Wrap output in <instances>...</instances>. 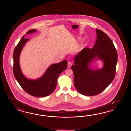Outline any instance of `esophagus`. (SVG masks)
<instances>
[{"label":"esophagus","instance_id":"esophagus-1","mask_svg":"<svg viewBox=\"0 0 131 131\" xmlns=\"http://www.w3.org/2000/svg\"><path fill=\"white\" fill-rule=\"evenodd\" d=\"M72 63L71 61H69L68 62V64H67V67H70L72 66Z\"/></svg>","mask_w":131,"mask_h":131}]
</instances>
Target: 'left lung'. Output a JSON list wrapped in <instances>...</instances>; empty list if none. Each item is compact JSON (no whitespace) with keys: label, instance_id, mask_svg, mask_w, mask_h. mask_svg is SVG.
<instances>
[{"label":"left lung","instance_id":"left-lung-1","mask_svg":"<svg viewBox=\"0 0 131 131\" xmlns=\"http://www.w3.org/2000/svg\"><path fill=\"white\" fill-rule=\"evenodd\" d=\"M97 40L94 46L85 48L75 57L71 67L74 75V85L82 95L93 96L103 92L114 80L117 60V53L111 39L99 29L96 30ZM97 57L103 59L105 64L102 70L88 69L92 59Z\"/></svg>","mask_w":131,"mask_h":131}]
</instances>
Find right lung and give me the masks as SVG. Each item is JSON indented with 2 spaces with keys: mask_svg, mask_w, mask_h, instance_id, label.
Masks as SVG:
<instances>
[{
  "mask_svg": "<svg viewBox=\"0 0 131 131\" xmlns=\"http://www.w3.org/2000/svg\"><path fill=\"white\" fill-rule=\"evenodd\" d=\"M36 29L28 31L27 34L34 33ZM19 42L14 52L13 72L14 77L20 86L29 95L33 96L42 97L51 94L55 89L59 76L67 68V61L64 60L59 63L52 64L49 67L45 74L38 80L32 81L25 78L21 72L19 64V56L25 43L29 40L24 38Z\"/></svg>",
  "mask_w": 131,
  "mask_h": 131,
  "instance_id": "right-lung-1",
  "label": "right lung"
}]
</instances>
